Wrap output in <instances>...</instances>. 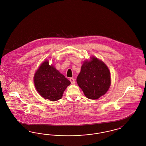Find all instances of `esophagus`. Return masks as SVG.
<instances>
[{"instance_id":"obj_1","label":"esophagus","mask_w":146,"mask_h":146,"mask_svg":"<svg viewBox=\"0 0 146 146\" xmlns=\"http://www.w3.org/2000/svg\"><path fill=\"white\" fill-rule=\"evenodd\" d=\"M70 82H71V84H72V85H73V84H75V79H74V78H70Z\"/></svg>"}]
</instances>
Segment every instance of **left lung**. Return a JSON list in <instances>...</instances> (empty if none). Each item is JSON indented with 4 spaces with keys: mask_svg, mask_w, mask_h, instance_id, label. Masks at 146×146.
I'll list each match as a JSON object with an SVG mask.
<instances>
[{
    "mask_svg": "<svg viewBox=\"0 0 146 146\" xmlns=\"http://www.w3.org/2000/svg\"><path fill=\"white\" fill-rule=\"evenodd\" d=\"M76 81L87 98L96 100L108 90L111 74L107 66L93 57L90 62L86 61L83 64Z\"/></svg>",
    "mask_w": 146,
    "mask_h": 146,
    "instance_id": "1",
    "label": "left lung"
}]
</instances>
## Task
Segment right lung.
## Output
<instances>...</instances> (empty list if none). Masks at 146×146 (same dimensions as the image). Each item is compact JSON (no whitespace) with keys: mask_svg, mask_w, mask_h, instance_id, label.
<instances>
[{"mask_svg":"<svg viewBox=\"0 0 146 146\" xmlns=\"http://www.w3.org/2000/svg\"><path fill=\"white\" fill-rule=\"evenodd\" d=\"M35 88L45 99L55 101L60 99L70 82L54 67L44 61L36 70L34 77Z\"/></svg>","mask_w":146,"mask_h":146,"instance_id":"add662e5","label":"right lung"}]
</instances>
